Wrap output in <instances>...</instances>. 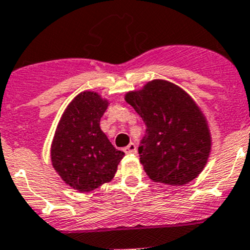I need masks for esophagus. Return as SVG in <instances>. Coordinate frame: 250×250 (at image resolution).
I'll list each match as a JSON object with an SVG mask.
<instances>
[{
    "mask_svg": "<svg viewBox=\"0 0 250 250\" xmlns=\"http://www.w3.org/2000/svg\"><path fill=\"white\" fill-rule=\"evenodd\" d=\"M123 150H125V154H135V152H137V145H135L134 143H130V144H128Z\"/></svg>",
    "mask_w": 250,
    "mask_h": 250,
    "instance_id": "esophagus-1",
    "label": "esophagus"
}]
</instances>
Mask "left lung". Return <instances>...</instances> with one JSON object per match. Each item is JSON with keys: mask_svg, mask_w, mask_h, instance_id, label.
<instances>
[{"mask_svg": "<svg viewBox=\"0 0 250 250\" xmlns=\"http://www.w3.org/2000/svg\"><path fill=\"white\" fill-rule=\"evenodd\" d=\"M125 101L145 123L138 147L140 162L155 182L183 186L207 165L211 140L209 128L186 91L165 81H152Z\"/></svg>", "mask_w": 250, "mask_h": 250, "instance_id": "obj_1", "label": "left lung"}]
</instances>
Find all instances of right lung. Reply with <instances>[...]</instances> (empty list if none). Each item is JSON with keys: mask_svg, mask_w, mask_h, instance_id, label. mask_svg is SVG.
<instances>
[{"mask_svg": "<svg viewBox=\"0 0 250 250\" xmlns=\"http://www.w3.org/2000/svg\"><path fill=\"white\" fill-rule=\"evenodd\" d=\"M107 105L96 93L84 91L69 104L56 129L52 165L61 178L79 192H90L111 181L125 156L100 128Z\"/></svg>", "mask_w": 250, "mask_h": 250, "instance_id": "add662e5", "label": "right lung"}]
</instances>
